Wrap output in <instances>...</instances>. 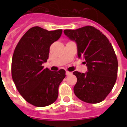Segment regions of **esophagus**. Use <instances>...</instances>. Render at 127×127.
Here are the masks:
<instances>
[{"label":"esophagus","instance_id":"obj_1","mask_svg":"<svg viewBox=\"0 0 127 127\" xmlns=\"http://www.w3.org/2000/svg\"><path fill=\"white\" fill-rule=\"evenodd\" d=\"M71 74H72V72H71L66 71V75L69 76V75H71Z\"/></svg>","mask_w":127,"mask_h":127}]
</instances>
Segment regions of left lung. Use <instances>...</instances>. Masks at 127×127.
<instances>
[{
	"mask_svg": "<svg viewBox=\"0 0 127 127\" xmlns=\"http://www.w3.org/2000/svg\"><path fill=\"white\" fill-rule=\"evenodd\" d=\"M64 33L77 45L78 56L85 59L88 71L73 72L77 78L74 92L78 98L88 103L102 101L110 93L117 80L118 61L115 51L105 35L88 26Z\"/></svg>",
	"mask_w": 127,
	"mask_h": 127,
	"instance_id": "left-lung-1",
	"label": "left lung"
}]
</instances>
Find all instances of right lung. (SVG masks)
Returning a JSON list of instances; mask_svg holds the SVG:
<instances>
[{
  "label": "right lung",
  "instance_id": "right-lung-1",
  "mask_svg": "<svg viewBox=\"0 0 127 127\" xmlns=\"http://www.w3.org/2000/svg\"><path fill=\"white\" fill-rule=\"evenodd\" d=\"M63 30L48 31L40 27L30 28L19 41L12 60V76L25 100L36 107H45L57 100L59 86L65 70L51 71L42 64L49 58L50 46Z\"/></svg>",
  "mask_w": 127,
  "mask_h": 127
}]
</instances>
